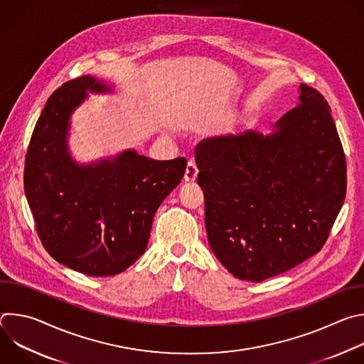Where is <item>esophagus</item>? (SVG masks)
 I'll return each mask as SVG.
<instances>
[{
  "mask_svg": "<svg viewBox=\"0 0 364 364\" xmlns=\"http://www.w3.org/2000/svg\"><path fill=\"white\" fill-rule=\"evenodd\" d=\"M197 174H198V168L196 166L194 161H188L187 164V168H186V174H184V180L186 181H194L197 178Z\"/></svg>",
  "mask_w": 364,
  "mask_h": 364,
  "instance_id": "obj_1",
  "label": "esophagus"
}]
</instances>
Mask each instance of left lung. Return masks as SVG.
<instances>
[{
    "instance_id": "1",
    "label": "left lung",
    "mask_w": 364,
    "mask_h": 364,
    "mask_svg": "<svg viewBox=\"0 0 364 364\" xmlns=\"http://www.w3.org/2000/svg\"><path fill=\"white\" fill-rule=\"evenodd\" d=\"M274 134L196 146L209 245L239 279L262 282L321 250L346 197L343 145L324 96L301 85Z\"/></svg>"
}]
</instances>
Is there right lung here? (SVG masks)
Instances as JSON below:
<instances>
[{
	"mask_svg": "<svg viewBox=\"0 0 364 364\" xmlns=\"http://www.w3.org/2000/svg\"><path fill=\"white\" fill-rule=\"evenodd\" d=\"M86 90L111 89L86 75L47 99L26 154L24 191L51 257L89 277H111L145 252L155 212L180 184L187 160L157 161L129 149L111 161L75 164L66 136Z\"/></svg>",
	"mask_w": 364,
	"mask_h": 364,
	"instance_id": "add662e5",
	"label": "right lung"
}]
</instances>
